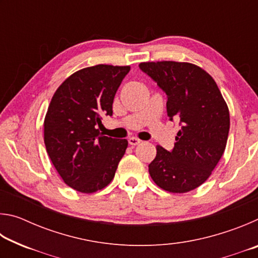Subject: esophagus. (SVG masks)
<instances>
[{
	"label": "esophagus",
	"instance_id": "esophagus-1",
	"mask_svg": "<svg viewBox=\"0 0 258 258\" xmlns=\"http://www.w3.org/2000/svg\"><path fill=\"white\" fill-rule=\"evenodd\" d=\"M128 143L132 147H134V146H138V145H140V143H141V140H139V139H137V138H130L128 139Z\"/></svg>",
	"mask_w": 258,
	"mask_h": 258
}]
</instances>
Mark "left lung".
<instances>
[{
	"label": "left lung",
	"mask_w": 258,
	"mask_h": 258,
	"mask_svg": "<svg viewBox=\"0 0 258 258\" xmlns=\"http://www.w3.org/2000/svg\"><path fill=\"white\" fill-rule=\"evenodd\" d=\"M141 71L167 95L169 120L181 130L171 151L157 146L149 174L157 185L184 194L202 185L225 150L230 113L215 81L196 64L176 61L141 62Z\"/></svg>",
	"instance_id": "obj_1"
}]
</instances>
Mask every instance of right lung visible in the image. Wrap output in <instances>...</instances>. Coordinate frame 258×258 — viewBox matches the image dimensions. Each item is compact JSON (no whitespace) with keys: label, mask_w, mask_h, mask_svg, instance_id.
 <instances>
[{"label":"right lung","mask_w":258,"mask_h":258,"mask_svg":"<svg viewBox=\"0 0 258 258\" xmlns=\"http://www.w3.org/2000/svg\"><path fill=\"white\" fill-rule=\"evenodd\" d=\"M130 66L97 64L74 73L52 97L44 119V143L68 186L92 194L107 186L127 148V140L99 132Z\"/></svg>","instance_id":"add662e5"}]
</instances>
